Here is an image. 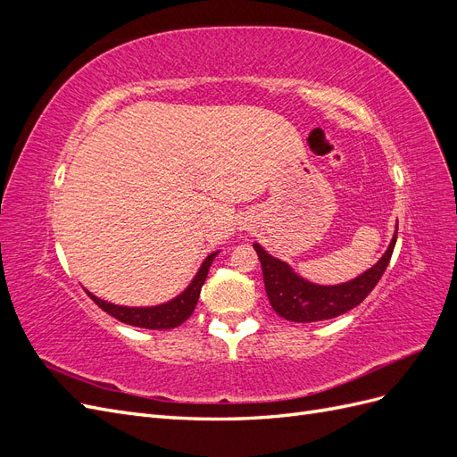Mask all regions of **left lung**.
<instances>
[{
    "instance_id": "1",
    "label": "left lung",
    "mask_w": 457,
    "mask_h": 457,
    "mask_svg": "<svg viewBox=\"0 0 457 457\" xmlns=\"http://www.w3.org/2000/svg\"><path fill=\"white\" fill-rule=\"evenodd\" d=\"M395 244L396 237L389 244V250L378 261V265L341 286H314L305 282L294 274L286 262L270 257L259 244H253V247L261 261L265 292L276 314H280L289 322H318L336 318L361 305L381 280L391 261Z\"/></svg>"
}]
</instances>
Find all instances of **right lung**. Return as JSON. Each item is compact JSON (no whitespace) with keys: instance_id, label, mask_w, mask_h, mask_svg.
Returning a JSON list of instances; mask_svg holds the SVG:
<instances>
[{"instance_id":"1","label":"right lung","mask_w":457,"mask_h":457,"mask_svg":"<svg viewBox=\"0 0 457 457\" xmlns=\"http://www.w3.org/2000/svg\"><path fill=\"white\" fill-rule=\"evenodd\" d=\"M217 253L207 255V259L202 262V267L198 274L195 276V280L185 289V292L179 295L177 299L165 303V305L160 307H148V309H131V307H118V305H110L106 301H101L99 297H95L87 294L96 305H99L104 312L110 316L118 318L120 322L137 326V328H146V329H171L181 326L187 318L195 312L196 303L202 292V286L205 282L207 270H210L212 262Z\"/></svg>"}]
</instances>
